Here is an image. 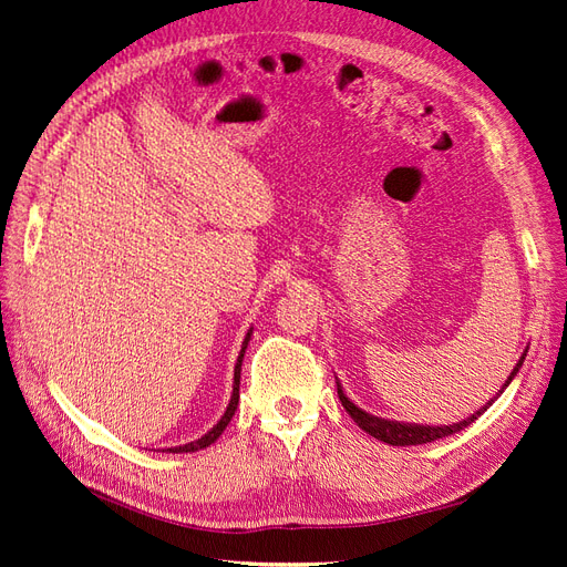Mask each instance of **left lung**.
<instances>
[{
    "mask_svg": "<svg viewBox=\"0 0 567 567\" xmlns=\"http://www.w3.org/2000/svg\"><path fill=\"white\" fill-rule=\"evenodd\" d=\"M525 354H527V350H525ZM525 354L518 359L516 369L511 371L506 385L511 383L513 375H516L518 369L523 367ZM506 385H504V388H506ZM504 388H502V390H504ZM338 398H340V404L346 406L348 414L354 419V423H357L359 427H362V431H367V433H369L371 437H375V440L392 444V447H411V444H425V442H435V440H442V437H450V435L463 431V427H468V425H471L480 414H483V411H487V406L494 402V400H492L487 406L480 409L477 414H473V416L466 419V421L454 423V425H444V427H431V425H406V423H392V421H385V419H375V416L367 414V411L354 406V404L346 398V394H342L340 385H338Z\"/></svg>",
    "mask_w": 567,
    "mask_h": 567,
    "instance_id": "left-lung-1",
    "label": "left lung"
}]
</instances>
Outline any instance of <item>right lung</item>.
<instances>
[{
    "mask_svg": "<svg viewBox=\"0 0 567 567\" xmlns=\"http://www.w3.org/2000/svg\"><path fill=\"white\" fill-rule=\"evenodd\" d=\"M248 340H250V333H248L246 340H244L241 354H238V362H236V369H234V392H231V402H229V406H227V411H225V416H221L219 423H217L215 427H210V431L205 433L200 440L182 444V447H173L169 452H198V450H203V447H208V444H213L221 433H225V427L229 425V421H231V416H234V411H236V404H238V385H241V362H244V352H246Z\"/></svg>",
    "mask_w": 567,
    "mask_h": 567,
    "instance_id": "obj_1",
    "label": "right lung"
}]
</instances>
